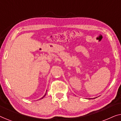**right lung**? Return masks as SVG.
<instances>
[{"mask_svg":"<svg viewBox=\"0 0 121 121\" xmlns=\"http://www.w3.org/2000/svg\"><path fill=\"white\" fill-rule=\"evenodd\" d=\"M46 94H45V95H44V96H43V97H44V96H45V95H46ZM43 97H42V98H41V99H42V98H43Z\"/></svg>","mask_w":121,"mask_h":121,"instance_id":"1","label":"right lung"}]
</instances>
